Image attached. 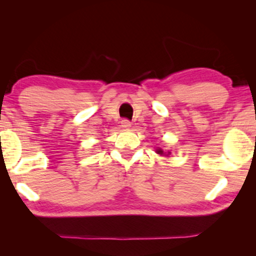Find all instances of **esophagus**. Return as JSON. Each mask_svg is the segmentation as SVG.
Instances as JSON below:
<instances>
[{
	"label": "esophagus",
	"instance_id": "obj_1",
	"mask_svg": "<svg viewBox=\"0 0 256 256\" xmlns=\"http://www.w3.org/2000/svg\"><path fill=\"white\" fill-rule=\"evenodd\" d=\"M120 124H122V128H128L130 126H131V122H130L128 120H126V118L122 120Z\"/></svg>",
	"mask_w": 256,
	"mask_h": 256
}]
</instances>
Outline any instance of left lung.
I'll return each mask as SVG.
<instances>
[{"label": "left lung", "instance_id": "obj_1", "mask_svg": "<svg viewBox=\"0 0 256 256\" xmlns=\"http://www.w3.org/2000/svg\"><path fill=\"white\" fill-rule=\"evenodd\" d=\"M158 153H159V154H162L164 152H162V150H158Z\"/></svg>", "mask_w": 256, "mask_h": 256}]
</instances>
